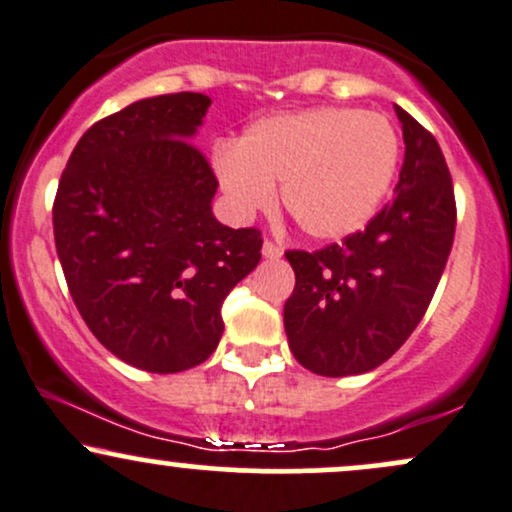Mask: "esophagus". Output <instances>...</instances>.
Instances as JSON below:
<instances>
[{
	"label": "esophagus",
	"instance_id": "1",
	"mask_svg": "<svg viewBox=\"0 0 512 512\" xmlns=\"http://www.w3.org/2000/svg\"><path fill=\"white\" fill-rule=\"evenodd\" d=\"M281 255H284V250H281L279 245L272 243V240H264V245H262V257H264V260H279Z\"/></svg>",
	"mask_w": 512,
	"mask_h": 512
}]
</instances>
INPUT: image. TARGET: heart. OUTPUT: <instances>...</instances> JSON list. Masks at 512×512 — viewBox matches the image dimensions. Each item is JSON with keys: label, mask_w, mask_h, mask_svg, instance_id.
<instances>
[{"label": "heart", "mask_w": 512, "mask_h": 512, "mask_svg": "<svg viewBox=\"0 0 512 512\" xmlns=\"http://www.w3.org/2000/svg\"><path fill=\"white\" fill-rule=\"evenodd\" d=\"M397 161V129L385 115L322 105L252 122L211 166L243 219L272 207L279 185L286 214L305 236L339 240L373 219Z\"/></svg>", "instance_id": "1"}]
</instances>
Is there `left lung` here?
<instances>
[{"label": "left lung", "instance_id": "8db88e82", "mask_svg": "<svg viewBox=\"0 0 512 512\" xmlns=\"http://www.w3.org/2000/svg\"><path fill=\"white\" fill-rule=\"evenodd\" d=\"M404 163L395 199L363 231L325 250L286 252L296 289L284 305L291 354L327 378L378 368L424 317L455 238L443 151L395 105Z\"/></svg>", "mask_w": 512, "mask_h": 512}]
</instances>
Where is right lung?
Wrapping results in <instances>:
<instances>
[{
	"instance_id": "right-lung-1",
	"label": "right lung",
	"mask_w": 512,
	"mask_h": 512,
	"mask_svg": "<svg viewBox=\"0 0 512 512\" xmlns=\"http://www.w3.org/2000/svg\"><path fill=\"white\" fill-rule=\"evenodd\" d=\"M211 98L168 93L86 129L52 226L76 308L110 354L180 373L214 354L221 305L262 257L257 228L216 221L214 173L190 139Z\"/></svg>"
}]
</instances>
